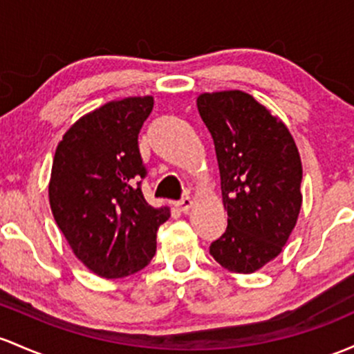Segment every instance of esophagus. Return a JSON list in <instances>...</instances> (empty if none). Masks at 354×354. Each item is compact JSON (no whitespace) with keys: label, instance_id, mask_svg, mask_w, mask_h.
I'll use <instances>...</instances> for the list:
<instances>
[{"label":"esophagus","instance_id":"esophagus-1","mask_svg":"<svg viewBox=\"0 0 354 354\" xmlns=\"http://www.w3.org/2000/svg\"><path fill=\"white\" fill-rule=\"evenodd\" d=\"M178 208H180V212H183V213H188V209L193 207V200L189 196H185V198H181L180 201H178V205H176Z\"/></svg>","mask_w":354,"mask_h":354}]
</instances>
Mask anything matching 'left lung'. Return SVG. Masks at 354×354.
Masks as SVG:
<instances>
[{"label":"left lung","mask_w":354,"mask_h":354,"mask_svg":"<svg viewBox=\"0 0 354 354\" xmlns=\"http://www.w3.org/2000/svg\"><path fill=\"white\" fill-rule=\"evenodd\" d=\"M196 106L215 145L228 215L209 254L223 269L252 274L281 254L296 227L301 156L286 124L250 94L207 92Z\"/></svg>","instance_id":"obj_1"}]
</instances>
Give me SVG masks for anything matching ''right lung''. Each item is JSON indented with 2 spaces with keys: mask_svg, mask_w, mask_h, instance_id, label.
I'll list each match as a JSON object with an SVG mask.
<instances>
[{
  "mask_svg": "<svg viewBox=\"0 0 354 354\" xmlns=\"http://www.w3.org/2000/svg\"><path fill=\"white\" fill-rule=\"evenodd\" d=\"M151 95L112 100L77 120L58 142L48 185L50 208L75 257L99 277L145 269L156 254L169 208L145 200L146 168L138 136Z\"/></svg>",
  "mask_w": 354,
  "mask_h": 354,
  "instance_id": "1",
  "label": "right lung"
}]
</instances>
